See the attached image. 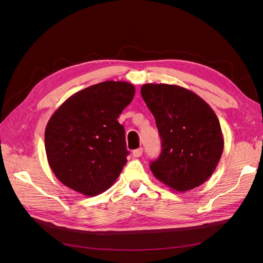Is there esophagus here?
<instances>
[{"instance_id": "esophagus-1", "label": "esophagus", "mask_w": 263, "mask_h": 263, "mask_svg": "<svg viewBox=\"0 0 263 263\" xmlns=\"http://www.w3.org/2000/svg\"><path fill=\"white\" fill-rule=\"evenodd\" d=\"M141 155H142V148H138V149L133 151V156H134L135 158H138V157H140Z\"/></svg>"}]
</instances>
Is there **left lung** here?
<instances>
[{
  "label": "left lung",
  "instance_id": "obj_1",
  "mask_svg": "<svg viewBox=\"0 0 263 263\" xmlns=\"http://www.w3.org/2000/svg\"><path fill=\"white\" fill-rule=\"evenodd\" d=\"M140 93L161 137V154L151 162V172L178 192L200 186L214 173L224 149L216 114L197 94L179 85L147 83Z\"/></svg>",
  "mask_w": 263,
  "mask_h": 263
}]
</instances>
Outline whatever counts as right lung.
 Instances as JSON below:
<instances>
[{
    "mask_svg": "<svg viewBox=\"0 0 263 263\" xmlns=\"http://www.w3.org/2000/svg\"><path fill=\"white\" fill-rule=\"evenodd\" d=\"M135 95L125 81H104L71 95L45 130L50 169L61 183L85 196L109 189L127 162L124 126L117 118Z\"/></svg>",
    "mask_w": 263,
    "mask_h": 263,
    "instance_id": "add662e5",
    "label": "right lung"
}]
</instances>
